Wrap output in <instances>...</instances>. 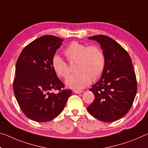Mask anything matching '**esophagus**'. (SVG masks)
I'll list each match as a JSON object with an SVG mask.
<instances>
[{
	"mask_svg": "<svg viewBox=\"0 0 148 148\" xmlns=\"http://www.w3.org/2000/svg\"><path fill=\"white\" fill-rule=\"evenodd\" d=\"M73 92H74V93H75V94H80V93L83 92V90H73Z\"/></svg>",
	"mask_w": 148,
	"mask_h": 148,
	"instance_id": "34e87169",
	"label": "esophagus"
}]
</instances>
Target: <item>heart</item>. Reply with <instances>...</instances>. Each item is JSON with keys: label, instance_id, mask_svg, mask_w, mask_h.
<instances>
[{"label": "heart", "instance_id": "b5f03b06", "mask_svg": "<svg viewBox=\"0 0 148 148\" xmlns=\"http://www.w3.org/2000/svg\"><path fill=\"white\" fill-rule=\"evenodd\" d=\"M63 53L70 63H77L76 71L78 72L66 80L69 87L81 89L89 85L92 78H99L103 73L105 57L103 50L97 45L73 42L65 49ZM52 67L61 78L66 79L71 73L69 64L58 56L52 59Z\"/></svg>", "mask_w": 148, "mask_h": 148}]
</instances>
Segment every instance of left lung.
Listing matches in <instances>:
<instances>
[{
    "label": "left lung",
    "instance_id": "obj_1",
    "mask_svg": "<svg viewBox=\"0 0 148 148\" xmlns=\"http://www.w3.org/2000/svg\"><path fill=\"white\" fill-rule=\"evenodd\" d=\"M101 45L105 67L100 80L92 86L95 99L87 110L105 122L124 117L132 106L137 92V81L130 56L115 40L104 35L93 36Z\"/></svg>",
    "mask_w": 148,
    "mask_h": 148
}]
</instances>
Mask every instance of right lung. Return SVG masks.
Here are the masks:
<instances>
[{
  "label": "right lung",
  "mask_w": 148,
  "mask_h": 148,
  "mask_svg": "<svg viewBox=\"0 0 148 148\" xmlns=\"http://www.w3.org/2000/svg\"><path fill=\"white\" fill-rule=\"evenodd\" d=\"M63 40L45 35L29 43L22 49L16 65L13 89L16 101L28 119L48 122L62 112L70 89L58 79L52 67V59ZM58 90L57 94L49 92Z\"/></svg>",
  "instance_id": "1"
}]
</instances>
